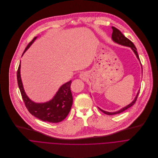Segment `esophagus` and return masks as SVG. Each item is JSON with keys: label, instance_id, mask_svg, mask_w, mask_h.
I'll return each instance as SVG.
<instances>
[{"label": "esophagus", "instance_id": "34e87169", "mask_svg": "<svg viewBox=\"0 0 158 158\" xmlns=\"http://www.w3.org/2000/svg\"><path fill=\"white\" fill-rule=\"evenodd\" d=\"M86 73H85V72H83V73H81L80 75V78L81 79H82V80H85L86 79Z\"/></svg>", "mask_w": 158, "mask_h": 158}]
</instances>
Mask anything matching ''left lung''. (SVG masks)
<instances>
[{"mask_svg": "<svg viewBox=\"0 0 158 158\" xmlns=\"http://www.w3.org/2000/svg\"><path fill=\"white\" fill-rule=\"evenodd\" d=\"M112 29H113V34H112V39L114 42L119 44H121L122 45H124V46H127V47H130L131 48V49L133 50V52H135V53L136 54L138 59L140 61V59L139 58V56H138V52H137V49L136 48V47L135 46L134 44L130 40H129L128 38L126 37L121 31L116 28L114 27H111ZM138 94H139V92L138 93L136 97H135V100L133 101L132 103H131L130 105H128V106H127L126 107H124L122 109H121L120 110L118 111H116V112H107V111H103L102 110V109H100V108L99 110L100 111H102L103 113H104L105 114H108V115H113V114H119L120 113H122L123 111H125L126 110H127L128 108H130L131 106H133L135 102H136V100L138 98Z\"/></svg>", "mask_w": 158, "mask_h": 158, "instance_id": "1", "label": "left lung"}]
</instances>
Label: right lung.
<instances>
[{
  "label": "right lung",
  "instance_id": "1",
  "mask_svg": "<svg viewBox=\"0 0 158 158\" xmlns=\"http://www.w3.org/2000/svg\"><path fill=\"white\" fill-rule=\"evenodd\" d=\"M36 39L37 37H34L27 45L23 54ZM17 78L22 99L27 109L31 115L44 121L50 123H59L67 116L73 103V97L70 89L72 80L63 85L52 100L44 103H36L28 98L23 89L20 77V64L17 70Z\"/></svg>",
  "mask_w": 158,
  "mask_h": 158
}]
</instances>
